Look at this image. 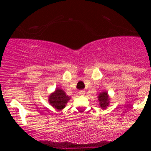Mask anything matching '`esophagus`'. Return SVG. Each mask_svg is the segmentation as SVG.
Wrapping results in <instances>:
<instances>
[{
  "mask_svg": "<svg viewBox=\"0 0 151 151\" xmlns=\"http://www.w3.org/2000/svg\"><path fill=\"white\" fill-rule=\"evenodd\" d=\"M78 94H79L80 95L84 96L85 94V91L84 90H81V91H79V92H78Z\"/></svg>",
  "mask_w": 151,
  "mask_h": 151,
  "instance_id": "esophagus-1",
  "label": "esophagus"
}]
</instances>
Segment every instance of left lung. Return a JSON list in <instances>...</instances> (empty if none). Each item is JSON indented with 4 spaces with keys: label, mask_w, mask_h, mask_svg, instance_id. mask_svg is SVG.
Listing matches in <instances>:
<instances>
[{
    "label": "left lung",
    "mask_w": 151,
    "mask_h": 151,
    "mask_svg": "<svg viewBox=\"0 0 151 151\" xmlns=\"http://www.w3.org/2000/svg\"><path fill=\"white\" fill-rule=\"evenodd\" d=\"M97 97H98L99 104L101 107L103 108V109H106V106H109V104H110V98H109L107 92H101Z\"/></svg>",
    "instance_id": "8db88e82"
}]
</instances>
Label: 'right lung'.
<instances>
[{"label":"right lung","instance_id":"obj_1","mask_svg":"<svg viewBox=\"0 0 151 151\" xmlns=\"http://www.w3.org/2000/svg\"><path fill=\"white\" fill-rule=\"evenodd\" d=\"M70 98L71 97L66 95L65 91H63L62 89L57 88L55 91L50 94L48 101L53 107L60 110L66 106V104Z\"/></svg>","mask_w":151,"mask_h":151}]
</instances>
